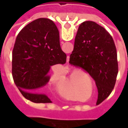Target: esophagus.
<instances>
[{
  "instance_id": "obj_1",
  "label": "esophagus",
  "mask_w": 128,
  "mask_h": 128,
  "mask_svg": "<svg viewBox=\"0 0 128 128\" xmlns=\"http://www.w3.org/2000/svg\"><path fill=\"white\" fill-rule=\"evenodd\" d=\"M69 58H70V57L68 56V58H67V60H69Z\"/></svg>"
}]
</instances>
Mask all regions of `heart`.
I'll use <instances>...</instances> for the list:
<instances>
[{
  "label": "heart",
  "instance_id": "b5f03b06",
  "mask_svg": "<svg viewBox=\"0 0 128 128\" xmlns=\"http://www.w3.org/2000/svg\"><path fill=\"white\" fill-rule=\"evenodd\" d=\"M62 80H63V81L66 82H68V83H69V82H70V80H68V78H66V76L63 77Z\"/></svg>",
  "mask_w": 128,
  "mask_h": 128
}]
</instances>
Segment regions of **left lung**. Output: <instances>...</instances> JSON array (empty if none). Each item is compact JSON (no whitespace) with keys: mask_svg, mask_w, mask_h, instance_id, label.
Instances as JSON below:
<instances>
[{"mask_svg":"<svg viewBox=\"0 0 128 128\" xmlns=\"http://www.w3.org/2000/svg\"><path fill=\"white\" fill-rule=\"evenodd\" d=\"M69 62L86 70L95 80L97 104L114 88L118 72L117 51L110 33L96 22L85 21L79 26Z\"/></svg>","mask_w":128,"mask_h":128,"instance_id":"1","label":"left lung"}]
</instances>
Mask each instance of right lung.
Listing matches in <instances>:
<instances>
[{
  "label": "right lung",
  "mask_w": 128,
  "mask_h": 128,
  "mask_svg": "<svg viewBox=\"0 0 128 128\" xmlns=\"http://www.w3.org/2000/svg\"><path fill=\"white\" fill-rule=\"evenodd\" d=\"M66 62L56 24L48 18H38L23 28L16 38L12 50L13 80L28 100L50 102L46 95L36 92L48 82L51 67Z\"/></svg>",
  "instance_id": "add662e5"
}]
</instances>
